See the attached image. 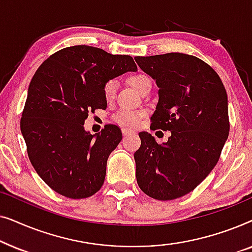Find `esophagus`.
I'll use <instances>...</instances> for the list:
<instances>
[{
  "label": "esophagus",
  "mask_w": 252,
  "mask_h": 252,
  "mask_svg": "<svg viewBox=\"0 0 252 252\" xmlns=\"http://www.w3.org/2000/svg\"><path fill=\"white\" fill-rule=\"evenodd\" d=\"M122 132L124 136H128V135H133V134H135V130L129 129V128H123Z\"/></svg>",
  "instance_id": "esophagus-1"
}]
</instances>
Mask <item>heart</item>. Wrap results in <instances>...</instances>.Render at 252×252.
<instances>
[{"mask_svg":"<svg viewBox=\"0 0 252 252\" xmlns=\"http://www.w3.org/2000/svg\"><path fill=\"white\" fill-rule=\"evenodd\" d=\"M128 82L130 86L137 92H141L144 86L151 85V80L148 75L143 73H137L134 75H130L128 78ZM103 94L106 101H112L113 97L116 95V81L115 80H109L104 85L103 88ZM143 112L142 111H135V110H120L119 112L116 113L115 120L118 124L122 125H130L134 126L136 124H139L140 119L142 118Z\"/></svg>","mask_w":252,"mask_h":252,"instance_id":"obj_1","label":"heart"}]
</instances>
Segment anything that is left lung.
Instances as JSON below:
<instances>
[{
    "instance_id": "8db88e82",
    "label": "left lung",
    "mask_w": 252,
    "mask_h": 252,
    "mask_svg": "<svg viewBox=\"0 0 252 252\" xmlns=\"http://www.w3.org/2000/svg\"><path fill=\"white\" fill-rule=\"evenodd\" d=\"M159 88L154 129L170 130L158 144L139 133L134 154L136 181L144 194L159 201L181 197L197 187L218 163L229 134L228 101L217 72L199 58L181 53L135 57Z\"/></svg>"
}]
</instances>
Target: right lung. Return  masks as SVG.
Listing matches in <instances>:
<instances>
[{"mask_svg": "<svg viewBox=\"0 0 252 252\" xmlns=\"http://www.w3.org/2000/svg\"><path fill=\"white\" fill-rule=\"evenodd\" d=\"M136 64L128 55H111L89 46L64 48L47 58L31 80L20 130L40 178L58 194L86 198L105 179L109 155L123 139L116 125L93 135L84 124L105 109L104 85Z\"/></svg>", "mask_w": 252, "mask_h": 252, "instance_id": "1", "label": "right lung"}]
</instances>
